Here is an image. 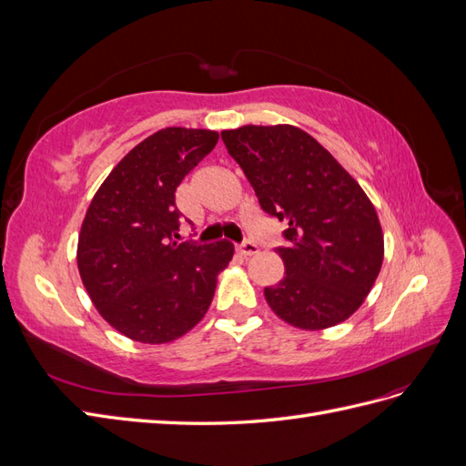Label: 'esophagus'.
Returning a JSON list of instances; mask_svg holds the SVG:
<instances>
[{"instance_id": "obj_1", "label": "esophagus", "mask_w": 466, "mask_h": 466, "mask_svg": "<svg viewBox=\"0 0 466 466\" xmlns=\"http://www.w3.org/2000/svg\"><path fill=\"white\" fill-rule=\"evenodd\" d=\"M237 250L241 252L243 257H252L258 252V245L255 241H250V238H245V241L237 247Z\"/></svg>"}]
</instances>
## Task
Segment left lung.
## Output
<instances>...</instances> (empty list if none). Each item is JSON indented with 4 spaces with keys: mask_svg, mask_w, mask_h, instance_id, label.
Here are the masks:
<instances>
[{
    "mask_svg": "<svg viewBox=\"0 0 466 466\" xmlns=\"http://www.w3.org/2000/svg\"><path fill=\"white\" fill-rule=\"evenodd\" d=\"M268 216L288 223L284 279L264 288L272 311L320 330L356 313L383 264V231L358 182L313 136L289 124L221 132Z\"/></svg>",
    "mask_w": 466,
    "mask_h": 466,
    "instance_id": "8db88e82",
    "label": "left lung"
}]
</instances>
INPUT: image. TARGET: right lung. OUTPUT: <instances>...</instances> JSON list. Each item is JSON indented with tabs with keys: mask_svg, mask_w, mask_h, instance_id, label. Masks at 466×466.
<instances>
[{
	"mask_svg": "<svg viewBox=\"0 0 466 466\" xmlns=\"http://www.w3.org/2000/svg\"><path fill=\"white\" fill-rule=\"evenodd\" d=\"M218 139L211 130L155 132L112 168L83 219V286L110 327L136 342H171L198 324L233 258L229 241H177V187Z\"/></svg>",
	"mask_w": 466,
	"mask_h": 466,
	"instance_id": "obj_1",
	"label": "right lung"
}]
</instances>
